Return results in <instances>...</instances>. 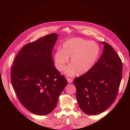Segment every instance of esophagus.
Here are the masks:
<instances>
[{"label":"esophagus","instance_id":"obj_1","mask_svg":"<svg viewBox=\"0 0 130 130\" xmlns=\"http://www.w3.org/2000/svg\"><path fill=\"white\" fill-rule=\"evenodd\" d=\"M67 81H68V82L69 84L72 83V82H73V79H72V78H67Z\"/></svg>","mask_w":130,"mask_h":130}]
</instances>
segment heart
Segmentation results:
<instances>
[{"mask_svg": "<svg viewBox=\"0 0 130 130\" xmlns=\"http://www.w3.org/2000/svg\"><path fill=\"white\" fill-rule=\"evenodd\" d=\"M100 54L97 43L81 38H73L65 41L61 50L58 49L54 56L55 66L60 72L64 70L70 58V63L66 73L72 76L77 71L80 74L88 72L95 64Z\"/></svg>", "mask_w": 130, "mask_h": 130, "instance_id": "1", "label": "heart"}]
</instances>
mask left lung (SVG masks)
I'll return each instance as SVG.
<instances>
[{"mask_svg":"<svg viewBox=\"0 0 130 130\" xmlns=\"http://www.w3.org/2000/svg\"><path fill=\"white\" fill-rule=\"evenodd\" d=\"M103 54L93 67L76 77L74 84L80 109L96 115L108 109L115 101L122 78L123 63L112 46L103 42Z\"/></svg>","mask_w":130,"mask_h":130,"instance_id":"obj_1","label":"left lung"}]
</instances>
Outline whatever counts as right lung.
Segmentation results:
<instances>
[{
    "instance_id": "add662e5",
    "label": "right lung",
    "mask_w": 130,
    "mask_h": 130,
    "mask_svg": "<svg viewBox=\"0 0 130 130\" xmlns=\"http://www.w3.org/2000/svg\"><path fill=\"white\" fill-rule=\"evenodd\" d=\"M57 37L53 33L27 43L19 51L11 68V83L18 100L37 115L53 111L68 83L55 67L52 57Z\"/></svg>"
}]
</instances>
